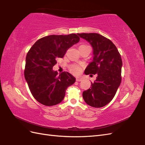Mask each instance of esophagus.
Wrapping results in <instances>:
<instances>
[{
  "mask_svg": "<svg viewBox=\"0 0 145 145\" xmlns=\"http://www.w3.org/2000/svg\"><path fill=\"white\" fill-rule=\"evenodd\" d=\"M82 80V78H78V77L76 78V81L77 82H81Z\"/></svg>",
  "mask_w": 145,
  "mask_h": 145,
  "instance_id": "esophagus-1",
  "label": "esophagus"
}]
</instances>
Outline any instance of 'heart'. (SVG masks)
Returning a JSON list of instances; mask_svg holds the SVG:
<instances>
[{"instance_id":"1","label":"heart","mask_w":145,"mask_h":145,"mask_svg":"<svg viewBox=\"0 0 145 145\" xmlns=\"http://www.w3.org/2000/svg\"><path fill=\"white\" fill-rule=\"evenodd\" d=\"M86 46H89L86 45H80L79 47H86ZM70 71H71L72 73L74 74H79L80 71V68L78 67V65H72L70 67Z\"/></svg>"}]
</instances>
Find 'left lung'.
Returning a JSON list of instances; mask_svg holds the SVG:
<instances>
[{
	"mask_svg": "<svg viewBox=\"0 0 145 145\" xmlns=\"http://www.w3.org/2000/svg\"><path fill=\"white\" fill-rule=\"evenodd\" d=\"M93 47V60L85 70L86 75L97 74L91 86L83 92L86 104L101 108L112 100L119 87L121 77L122 60L115 45L97 33L77 34Z\"/></svg>",
	"mask_w": 145,
	"mask_h": 145,
	"instance_id": "1",
	"label": "left lung"
}]
</instances>
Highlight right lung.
Segmentation results:
<instances>
[{
  "label": "right lung",
  "mask_w": 145,
  "mask_h": 145,
  "mask_svg": "<svg viewBox=\"0 0 145 145\" xmlns=\"http://www.w3.org/2000/svg\"><path fill=\"white\" fill-rule=\"evenodd\" d=\"M80 38L76 34L51 35L38 40L26 57L25 80L34 99L45 106L62 102L66 89L76 82L68 72L58 74L52 67L57 58H63L66 52Z\"/></svg>",
  "instance_id": "1"
}]
</instances>
